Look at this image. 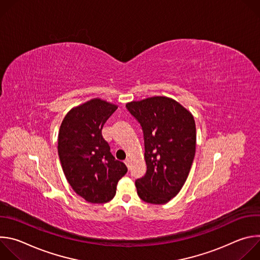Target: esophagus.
I'll return each mask as SVG.
<instances>
[{"label":"esophagus","instance_id":"esophagus-1","mask_svg":"<svg viewBox=\"0 0 260 260\" xmlns=\"http://www.w3.org/2000/svg\"><path fill=\"white\" fill-rule=\"evenodd\" d=\"M124 164H125V165H126V167H127V168H128V169H129V165H131V160H129V159H125V160H124Z\"/></svg>","mask_w":260,"mask_h":260}]
</instances>
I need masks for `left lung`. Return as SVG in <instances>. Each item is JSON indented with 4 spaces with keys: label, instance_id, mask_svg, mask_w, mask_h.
<instances>
[{
    "label": "left lung",
    "instance_id": "1",
    "mask_svg": "<svg viewBox=\"0 0 260 260\" xmlns=\"http://www.w3.org/2000/svg\"><path fill=\"white\" fill-rule=\"evenodd\" d=\"M142 126L147 171L136 180L146 203L161 205L175 198L186 181L196 154L192 114L173 99L152 96L126 104Z\"/></svg>",
    "mask_w": 260,
    "mask_h": 260
}]
</instances>
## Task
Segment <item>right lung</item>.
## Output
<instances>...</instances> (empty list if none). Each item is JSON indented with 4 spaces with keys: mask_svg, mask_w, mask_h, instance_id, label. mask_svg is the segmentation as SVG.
Here are the masks:
<instances>
[{
    "mask_svg": "<svg viewBox=\"0 0 260 260\" xmlns=\"http://www.w3.org/2000/svg\"><path fill=\"white\" fill-rule=\"evenodd\" d=\"M116 109V105L93 99L70 110L59 127L57 152L64 176L73 190L91 204L112 200L127 172L102 136Z\"/></svg>",
    "mask_w": 260,
    "mask_h": 260,
    "instance_id": "1",
    "label": "right lung"
}]
</instances>
